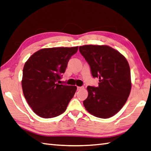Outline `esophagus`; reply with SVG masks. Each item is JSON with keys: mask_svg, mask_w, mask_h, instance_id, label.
Instances as JSON below:
<instances>
[{"mask_svg": "<svg viewBox=\"0 0 151 151\" xmlns=\"http://www.w3.org/2000/svg\"><path fill=\"white\" fill-rule=\"evenodd\" d=\"M84 88L83 87H82V86H78L77 87V90H81V89H83Z\"/></svg>", "mask_w": 151, "mask_h": 151, "instance_id": "obj_1", "label": "esophagus"}]
</instances>
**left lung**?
<instances>
[{
  "mask_svg": "<svg viewBox=\"0 0 151 151\" xmlns=\"http://www.w3.org/2000/svg\"><path fill=\"white\" fill-rule=\"evenodd\" d=\"M80 53L90 65L93 76L99 78V87L87 86L88 96L83 106L100 118L113 116L123 107L131 89V71L127 59L106 45H85Z\"/></svg>",
  "mask_w": 151,
  "mask_h": 151,
  "instance_id": "obj_1",
  "label": "left lung"
}]
</instances>
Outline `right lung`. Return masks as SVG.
Masks as SVG:
<instances>
[{
    "mask_svg": "<svg viewBox=\"0 0 151 151\" xmlns=\"http://www.w3.org/2000/svg\"><path fill=\"white\" fill-rule=\"evenodd\" d=\"M78 47L44 48L24 64L22 87L27 104L44 118L58 116L66 110L76 91L75 86L59 84L71 56Z\"/></svg>",
    "mask_w": 151,
    "mask_h": 151,
    "instance_id": "right-lung-1",
    "label": "right lung"
}]
</instances>
